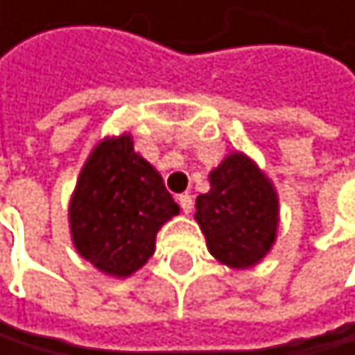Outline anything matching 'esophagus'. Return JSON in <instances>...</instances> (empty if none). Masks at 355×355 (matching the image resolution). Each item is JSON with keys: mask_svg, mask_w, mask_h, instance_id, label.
Listing matches in <instances>:
<instances>
[{"mask_svg": "<svg viewBox=\"0 0 355 355\" xmlns=\"http://www.w3.org/2000/svg\"><path fill=\"white\" fill-rule=\"evenodd\" d=\"M176 202H179V207L183 213H191L193 209V198L189 193H181V196H176Z\"/></svg>", "mask_w": 355, "mask_h": 355, "instance_id": "obj_1", "label": "esophagus"}]
</instances>
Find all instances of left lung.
<instances>
[{
  "label": "left lung",
  "instance_id": "left-lung-1",
  "mask_svg": "<svg viewBox=\"0 0 355 355\" xmlns=\"http://www.w3.org/2000/svg\"><path fill=\"white\" fill-rule=\"evenodd\" d=\"M277 215L270 181L241 153L211 172V191L196 200V219L209 251L232 268L253 266L266 255L275 243Z\"/></svg>",
  "mask_w": 355,
  "mask_h": 355
}]
</instances>
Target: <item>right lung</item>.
Listing matches in <instances>:
<instances>
[{
    "instance_id": "add662e5",
    "label": "right lung",
    "mask_w": 355,
    "mask_h": 355,
    "mask_svg": "<svg viewBox=\"0 0 355 355\" xmlns=\"http://www.w3.org/2000/svg\"><path fill=\"white\" fill-rule=\"evenodd\" d=\"M176 213L162 176L123 134L95 146L80 172L70 202L72 241L95 268L128 277L153 255L155 234Z\"/></svg>"
}]
</instances>
